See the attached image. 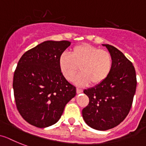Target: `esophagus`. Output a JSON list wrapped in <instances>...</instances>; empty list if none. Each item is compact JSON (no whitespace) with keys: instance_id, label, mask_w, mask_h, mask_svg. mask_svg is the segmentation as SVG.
I'll list each match as a JSON object with an SVG mask.
<instances>
[{"instance_id":"obj_1","label":"esophagus","mask_w":146,"mask_h":146,"mask_svg":"<svg viewBox=\"0 0 146 146\" xmlns=\"http://www.w3.org/2000/svg\"><path fill=\"white\" fill-rule=\"evenodd\" d=\"M83 90L82 89H79V88H76V93L77 94H81V93H82Z\"/></svg>"}]
</instances>
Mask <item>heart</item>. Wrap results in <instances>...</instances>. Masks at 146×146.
Here are the masks:
<instances>
[{
  "instance_id": "obj_1",
  "label": "heart",
  "mask_w": 146,
  "mask_h": 146,
  "mask_svg": "<svg viewBox=\"0 0 146 146\" xmlns=\"http://www.w3.org/2000/svg\"><path fill=\"white\" fill-rule=\"evenodd\" d=\"M113 64L110 52L89 44L73 46L70 54L64 52L58 58L60 70L67 80H72L79 70L82 72L75 79L78 85L102 83L111 74Z\"/></svg>"
}]
</instances>
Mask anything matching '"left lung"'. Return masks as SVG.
<instances>
[{"mask_svg": "<svg viewBox=\"0 0 146 146\" xmlns=\"http://www.w3.org/2000/svg\"><path fill=\"white\" fill-rule=\"evenodd\" d=\"M102 45L112 56V70L105 82L84 90L89 104L82 110L84 122L99 131L114 128L124 120L131 110L137 88L136 71L131 62L113 46Z\"/></svg>", "mask_w": 146, "mask_h": 146, "instance_id": "left-lung-1", "label": "left lung"}]
</instances>
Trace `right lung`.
<instances>
[{
    "label": "right lung",
    "mask_w": 146,
    "mask_h": 146,
    "mask_svg": "<svg viewBox=\"0 0 146 146\" xmlns=\"http://www.w3.org/2000/svg\"><path fill=\"white\" fill-rule=\"evenodd\" d=\"M70 45L67 41H46L24 53L13 77L15 104L28 123L46 128L58 122L76 89L66 80L58 58Z\"/></svg>",
    "instance_id": "right-lung-1"
}]
</instances>
